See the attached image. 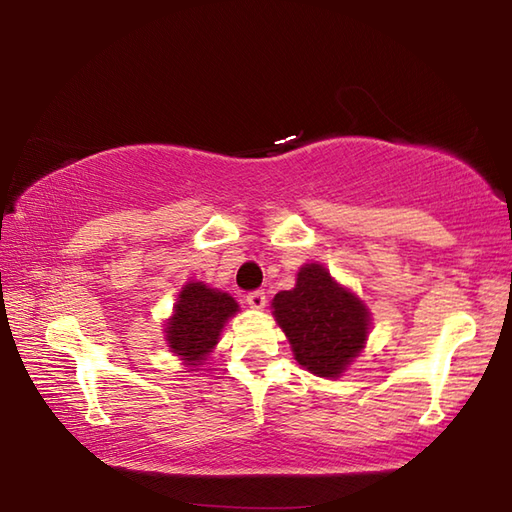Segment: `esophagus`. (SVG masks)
<instances>
[{
    "instance_id": "34e87169",
    "label": "esophagus",
    "mask_w": 512,
    "mask_h": 512,
    "mask_svg": "<svg viewBox=\"0 0 512 512\" xmlns=\"http://www.w3.org/2000/svg\"><path fill=\"white\" fill-rule=\"evenodd\" d=\"M246 302L250 309H264L266 307V293L264 291H253L246 296Z\"/></svg>"
}]
</instances>
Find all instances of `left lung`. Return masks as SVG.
I'll use <instances>...</instances> for the list:
<instances>
[{
	"label": "left lung",
	"instance_id": "obj_1",
	"mask_svg": "<svg viewBox=\"0 0 512 512\" xmlns=\"http://www.w3.org/2000/svg\"><path fill=\"white\" fill-rule=\"evenodd\" d=\"M271 307L293 357L311 375L339 379L366 348L370 309L323 264L300 266L296 287L275 293Z\"/></svg>",
	"mask_w": 512,
	"mask_h": 512
}]
</instances>
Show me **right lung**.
I'll use <instances>...</instances> for the list:
<instances>
[{"label": "right lung", "mask_w": 512, "mask_h": 512, "mask_svg": "<svg viewBox=\"0 0 512 512\" xmlns=\"http://www.w3.org/2000/svg\"><path fill=\"white\" fill-rule=\"evenodd\" d=\"M239 311L230 293L189 280L180 289L171 316L164 323V339L173 357L189 370H198L214 352L228 320Z\"/></svg>", "instance_id": "1"}]
</instances>
